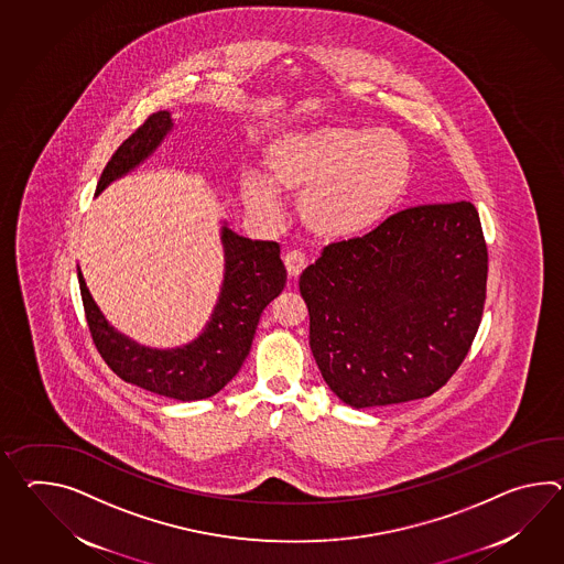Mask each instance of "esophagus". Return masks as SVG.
I'll return each instance as SVG.
<instances>
[{
  "label": "esophagus",
  "instance_id": "1",
  "mask_svg": "<svg viewBox=\"0 0 564 564\" xmlns=\"http://www.w3.org/2000/svg\"><path fill=\"white\" fill-rule=\"evenodd\" d=\"M285 267H288V273L291 279L301 275V271L307 267V259L301 251H291L285 254Z\"/></svg>",
  "mask_w": 564,
  "mask_h": 564
}]
</instances>
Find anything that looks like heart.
Instances as JSON below:
<instances>
[{"mask_svg": "<svg viewBox=\"0 0 564 564\" xmlns=\"http://www.w3.org/2000/svg\"><path fill=\"white\" fill-rule=\"evenodd\" d=\"M263 177L240 182V198L254 216L273 218L275 194L301 193L303 226L324 240H348L376 228L399 204L413 177V153L389 129L326 123L273 139Z\"/></svg>", "mask_w": 564, "mask_h": 564, "instance_id": "obj_1", "label": "heart"}]
</instances>
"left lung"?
I'll list each match as a JSON object with an SVG mask.
<instances>
[{
  "instance_id": "8db88e82",
  "label": "left lung",
  "mask_w": 564,
  "mask_h": 564,
  "mask_svg": "<svg viewBox=\"0 0 564 564\" xmlns=\"http://www.w3.org/2000/svg\"><path fill=\"white\" fill-rule=\"evenodd\" d=\"M486 281L471 202L406 208L362 238L327 245L300 276L327 387L354 409L431 397L471 348Z\"/></svg>"
}]
</instances>
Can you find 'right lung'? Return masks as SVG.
Returning a JSON list of instances; mask_svg holds the SVG:
<instances>
[{"instance_id":"obj_1","label":"right lung","mask_w":564,"mask_h":564,"mask_svg":"<svg viewBox=\"0 0 564 564\" xmlns=\"http://www.w3.org/2000/svg\"><path fill=\"white\" fill-rule=\"evenodd\" d=\"M172 129V113L150 115L105 165L97 196L153 155ZM220 240L225 249V279L210 322L198 338L180 348L141 346L117 332L93 300L80 269H76L90 336L115 375L139 389L182 402L214 397L237 376L251 351L259 317L285 288L288 271L273 240L240 237L226 223L220 228Z\"/></svg>"}]
</instances>
